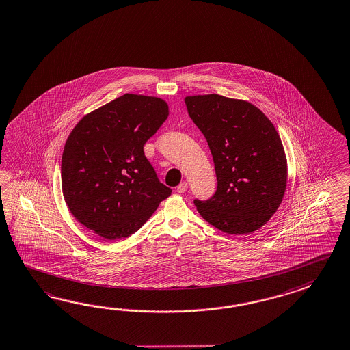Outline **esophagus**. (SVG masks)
<instances>
[{
	"label": "esophagus",
	"instance_id": "obj_1",
	"mask_svg": "<svg viewBox=\"0 0 350 350\" xmlns=\"http://www.w3.org/2000/svg\"><path fill=\"white\" fill-rule=\"evenodd\" d=\"M187 189H188V185H187V182H180V183H179V186L177 187V192H178V193H185Z\"/></svg>",
	"mask_w": 350,
	"mask_h": 350
}]
</instances>
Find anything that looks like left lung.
<instances>
[{"label": "left lung", "instance_id": "1", "mask_svg": "<svg viewBox=\"0 0 350 350\" xmlns=\"http://www.w3.org/2000/svg\"><path fill=\"white\" fill-rule=\"evenodd\" d=\"M215 162L217 191L194 200L198 213L228 234H247L272 217L288 186V161L270 119L249 101L218 94L185 98Z\"/></svg>", "mask_w": 350, "mask_h": 350}]
</instances>
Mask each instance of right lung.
<instances>
[{
    "mask_svg": "<svg viewBox=\"0 0 350 350\" xmlns=\"http://www.w3.org/2000/svg\"><path fill=\"white\" fill-rule=\"evenodd\" d=\"M170 114L157 96L124 94L79 120L62 158V188L71 215L105 240L131 236L171 188L143 147Z\"/></svg>",
    "mask_w": 350,
    "mask_h": 350,
    "instance_id": "add662e5",
    "label": "right lung"
}]
</instances>
